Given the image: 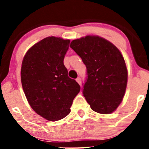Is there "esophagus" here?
I'll use <instances>...</instances> for the list:
<instances>
[{
    "mask_svg": "<svg viewBox=\"0 0 149 149\" xmlns=\"http://www.w3.org/2000/svg\"><path fill=\"white\" fill-rule=\"evenodd\" d=\"M76 81L78 82V83L79 85H81V78H80V77H78V78H76Z\"/></svg>",
    "mask_w": 149,
    "mask_h": 149,
    "instance_id": "esophagus-1",
    "label": "esophagus"
}]
</instances>
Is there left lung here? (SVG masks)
<instances>
[{
  "instance_id": "1",
  "label": "left lung",
  "mask_w": 149,
  "mask_h": 149,
  "mask_svg": "<svg viewBox=\"0 0 149 149\" xmlns=\"http://www.w3.org/2000/svg\"><path fill=\"white\" fill-rule=\"evenodd\" d=\"M71 48L87 69L83 95L94 111L111 113L122 102L127 82V71L119 49L105 39L88 36L73 40Z\"/></svg>"
}]
</instances>
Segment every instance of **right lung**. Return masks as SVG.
Masks as SVG:
<instances>
[{
  "label": "right lung",
  "mask_w": 149,
  "mask_h": 149,
  "mask_svg": "<svg viewBox=\"0 0 149 149\" xmlns=\"http://www.w3.org/2000/svg\"><path fill=\"white\" fill-rule=\"evenodd\" d=\"M70 40L47 37L29 49L22 61L21 80L29 103L44 118L57 121L71 112L80 87L64 64Z\"/></svg>",
  "instance_id": "obj_1"
}]
</instances>
